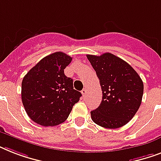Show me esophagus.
<instances>
[{"mask_svg": "<svg viewBox=\"0 0 161 161\" xmlns=\"http://www.w3.org/2000/svg\"><path fill=\"white\" fill-rule=\"evenodd\" d=\"M81 93H82V94H83V96H85L86 93H87V88H83V90L81 91Z\"/></svg>", "mask_w": 161, "mask_h": 161, "instance_id": "34e87169", "label": "esophagus"}]
</instances>
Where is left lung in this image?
Masks as SVG:
<instances>
[{
    "instance_id": "1",
    "label": "left lung",
    "mask_w": 161,
    "mask_h": 161,
    "mask_svg": "<svg viewBox=\"0 0 161 161\" xmlns=\"http://www.w3.org/2000/svg\"><path fill=\"white\" fill-rule=\"evenodd\" d=\"M100 83L103 98L91 111L93 122L107 129L125 125L139 109L144 84L136 71L128 63L109 53L87 55Z\"/></svg>"
}]
</instances>
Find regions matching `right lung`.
<instances>
[{"label": "right lung", "instance_id": "add662e5", "mask_svg": "<svg viewBox=\"0 0 161 161\" xmlns=\"http://www.w3.org/2000/svg\"><path fill=\"white\" fill-rule=\"evenodd\" d=\"M70 56L57 52L36 63L23 78L21 100L26 114L40 125L56 126L68 118L79 101L80 92L73 89V81L64 74Z\"/></svg>", "mask_w": 161, "mask_h": 161}]
</instances>
